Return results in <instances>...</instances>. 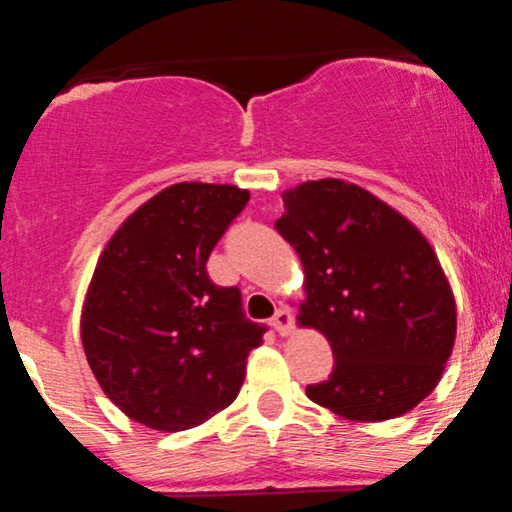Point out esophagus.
I'll use <instances>...</instances> for the list:
<instances>
[{
  "instance_id": "34e87169",
  "label": "esophagus",
  "mask_w": 512,
  "mask_h": 512,
  "mask_svg": "<svg viewBox=\"0 0 512 512\" xmlns=\"http://www.w3.org/2000/svg\"><path fill=\"white\" fill-rule=\"evenodd\" d=\"M272 327L276 332L281 334V337H286V334L293 332V313L289 308H279L272 317Z\"/></svg>"
}]
</instances>
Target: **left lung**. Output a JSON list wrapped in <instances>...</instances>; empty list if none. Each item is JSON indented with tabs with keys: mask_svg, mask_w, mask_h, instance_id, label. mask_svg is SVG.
<instances>
[{
	"mask_svg": "<svg viewBox=\"0 0 512 512\" xmlns=\"http://www.w3.org/2000/svg\"><path fill=\"white\" fill-rule=\"evenodd\" d=\"M279 236L298 252L301 325L332 346L330 378L305 387L351 421L407 414L431 395L455 344V301L431 245L363 187L303 182L284 192Z\"/></svg>",
	"mask_w": 512,
	"mask_h": 512,
	"instance_id": "left-lung-1",
	"label": "left lung"
}]
</instances>
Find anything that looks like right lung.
Returning a JSON list of instances; mask_svg holds the SVG:
<instances>
[{
  "instance_id": "right-lung-1",
  "label": "right lung",
  "mask_w": 512,
  "mask_h": 512,
  "mask_svg": "<svg viewBox=\"0 0 512 512\" xmlns=\"http://www.w3.org/2000/svg\"><path fill=\"white\" fill-rule=\"evenodd\" d=\"M250 192L180 182L110 238L88 289L81 342L98 385L129 419L185 431L238 397L267 327L245 317L238 286H216L207 260Z\"/></svg>"
}]
</instances>
